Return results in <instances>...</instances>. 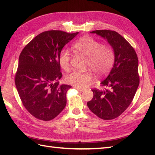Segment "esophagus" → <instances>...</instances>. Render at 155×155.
Returning <instances> with one entry per match:
<instances>
[{"mask_svg": "<svg viewBox=\"0 0 155 155\" xmlns=\"http://www.w3.org/2000/svg\"><path fill=\"white\" fill-rule=\"evenodd\" d=\"M76 88H77V89L78 91H80V92H83V91H84V90H85L84 88H80V87H76Z\"/></svg>", "mask_w": 155, "mask_h": 155, "instance_id": "34e87169", "label": "esophagus"}]
</instances>
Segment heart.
Here are the masks:
<instances>
[{
	"instance_id": "obj_1",
	"label": "heart",
	"mask_w": 155,
	"mask_h": 155,
	"mask_svg": "<svg viewBox=\"0 0 155 155\" xmlns=\"http://www.w3.org/2000/svg\"><path fill=\"white\" fill-rule=\"evenodd\" d=\"M74 52L87 58V67L90 68L96 77L108 74L114 62V52L109 47L102 45L100 42L88 36H85L73 45ZM71 56L67 49H62L58 56V62L64 71L70 68ZM93 78L90 72L72 71L65 76L67 83L77 87H85L90 84Z\"/></svg>"
}]
</instances>
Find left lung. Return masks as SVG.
Here are the masks:
<instances>
[{"label": "left lung", "instance_id": "1", "mask_svg": "<svg viewBox=\"0 0 155 155\" xmlns=\"http://www.w3.org/2000/svg\"><path fill=\"white\" fill-rule=\"evenodd\" d=\"M106 39L113 49L114 62L109 74L101 83L103 91L93 89V99L87 106L104 120L118 117L130 104L139 84V60L135 51L118 32L109 30L91 32Z\"/></svg>", "mask_w": 155, "mask_h": 155}]
</instances>
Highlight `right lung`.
<instances>
[{
    "label": "right lung",
    "instance_id": "add662e5",
    "mask_svg": "<svg viewBox=\"0 0 155 155\" xmlns=\"http://www.w3.org/2000/svg\"><path fill=\"white\" fill-rule=\"evenodd\" d=\"M78 34L43 32L32 39L19 56L16 89L26 109L39 120L53 119L67 104L66 93L71 86L59 84L62 73L58 56Z\"/></svg>",
    "mask_w": 155,
    "mask_h": 155
}]
</instances>
